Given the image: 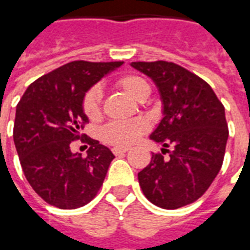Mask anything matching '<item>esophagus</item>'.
I'll use <instances>...</instances> for the list:
<instances>
[{"label":"esophagus","mask_w":250,"mask_h":250,"mask_svg":"<svg viewBox=\"0 0 250 250\" xmlns=\"http://www.w3.org/2000/svg\"><path fill=\"white\" fill-rule=\"evenodd\" d=\"M128 150H130V148H128V147H125V146L114 147V148H112V152H114L115 155H120V154H125V152H127Z\"/></svg>","instance_id":"34e87169"}]
</instances>
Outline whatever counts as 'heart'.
Wrapping results in <instances>:
<instances>
[{
    "instance_id": "1",
    "label": "heart",
    "mask_w": 250,
    "mask_h": 250,
    "mask_svg": "<svg viewBox=\"0 0 250 250\" xmlns=\"http://www.w3.org/2000/svg\"><path fill=\"white\" fill-rule=\"evenodd\" d=\"M119 85L130 98L136 102H145L150 95V85L141 76L127 75L118 80ZM102 89L99 87L91 88L83 100L84 114L89 119H98L100 116V103H102ZM146 131V125L142 120H125V122H112L102 130V136L107 143L115 146L131 145Z\"/></svg>"
}]
</instances>
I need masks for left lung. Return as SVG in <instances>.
I'll return each instance as SVG.
<instances>
[{
    "instance_id": "1",
    "label": "left lung",
    "mask_w": 250,
    "mask_h": 250,
    "mask_svg": "<svg viewBox=\"0 0 250 250\" xmlns=\"http://www.w3.org/2000/svg\"><path fill=\"white\" fill-rule=\"evenodd\" d=\"M157 85L162 119L150 139L168 158L152 154L138 173L143 194L162 209H178L197 201L220 173L229 136L225 108L201 77L174 62H131Z\"/></svg>"
}]
</instances>
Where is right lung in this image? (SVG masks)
<instances>
[{"mask_svg": "<svg viewBox=\"0 0 250 250\" xmlns=\"http://www.w3.org/2000/svg\"><path fill=\"white\" fill-rule=\"evenodd\" d=\"M123 62H72L46 73L25 91L16 108L13 139L29 185L49 205L77 209L103 185L115 155L98 141L87 139V157L71 151L88 116L85 93Z\"/></svg>", "mask_w": 250, "mask_h": 250, "instance_id": "right-lung-1", "label": "right lung"}]
</instances>
